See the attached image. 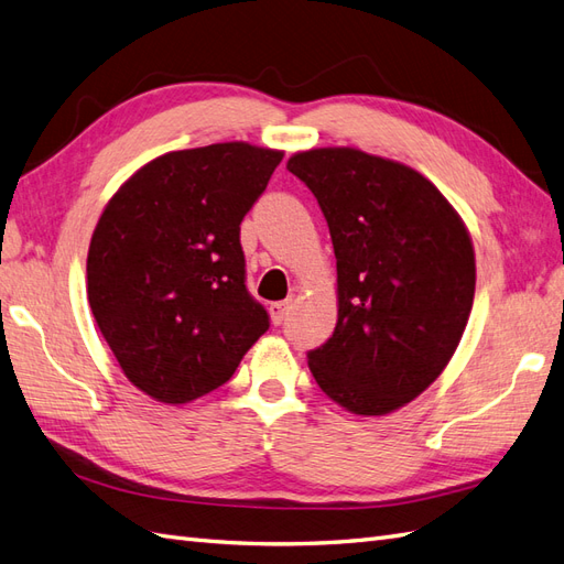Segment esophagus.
<instances>
[{"label": "esophagus", "mask_w": 564, "mask_h": 564, "mask_svg": "<svg viewBox=\"0 0 564 564\" xmlns=\"http://www.w3.org/2000/svg\"><path fill=\"white\" fill-rule=\"evenodd\" d=\"M292 306H294V301H292V299H284V301L272 303V306H270V317H272V323H275V325H282V323H284V317L289 315V311H292Z\"/></svg>", "instance_id": "esophagus-1"}]
</instances>
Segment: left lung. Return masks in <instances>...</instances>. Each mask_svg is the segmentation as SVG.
<instances>
[{
    "label": "left lung",
    "instance_id": "left-lung-1",
    "mask_svg": "<svg viewBox=\"0 0 564 564\" xmlns=\"http://www.w3.org/2000/svg\"><path fill=\"white\" fill-rule=\"evenodd\" d=\"M315 194L337 256V327L308 368L334 403L389 415L444 372L475 301V247L422 173L354 147L286 161Z\"/></svg>",
    "mask_w": 564,
    "mask_h": 564
}]
</instances>
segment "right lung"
<instances>
[{
    "instance_id": "add662e5",
    "label": "right lung",
    "mask_w": 564,
    "mask_h": 564,
    "mask_svg": "<svg viewBox=\"0 0 564 564\" xmlns=\"http://www.w3.org/2000/svg\"><path fill=\"white\" fill-rule=\"evenodd\" d=\"M284 151L220 142L169 151L106 204L87 251V299L130 382L182 405L223 387L268 313L245 284L239 225Z\"/></svg>"
}]
</instances>
